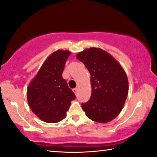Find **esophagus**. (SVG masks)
Instances as JSON below:
<instances>
[{
    "mask_svg": "<svg viewBox=\"0 0 157 157\" xmlns=\"http://www.w3.org/2000/svg\"><path fill=\"white\" fill-rule=\"evenodd\" d=\"M78 87L75 88V89H73V90H72V91H73L74 93L75 94H77V92H78Z\"/></svg>",
    "mask_w": 157,
    "mask_h": 157,
    "instance_id": "obj_1",
    "label": "esophagus"
}]
</instances>
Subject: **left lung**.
Masks as SVG:
<instances>
[{
    "label": "left lung",
    "mask_w": 157,
    "mask_h": 157,
    "mask_svg": "<svg viewBox=\"0 0 157 157\" xmlns=\"http://www.w3.org/2000/svg\"><path fill=\"white\" fill-rule=\"evenodd\" d=\"M91 75L92 94L82 104L86 116L95 122L107 123L118 116L128 94V80L119 63L101 48H90L78 53Z\"/></svg>",
    "instance_id": "1"
}]
</instances>
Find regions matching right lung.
Returning <instances> with one entry per match:
<instances>
[{
	"label": "right lung",
	"instance_id": "right-lung-1",
	"mask_svg": "<svg viewBox=\"0 0 157 157\" xmlns=\"http://www.w3.org/2000/svg\"><path fill=\"white\" fill-rule=\"evenodd\" d=\"M69 51L58 50L48 56L27 87V101L41 121L55 123L66 116L75 95L63 78Z\"/></svg>",
	"mask_w": 157,
	"mask_h": 157
}]
</instances>
